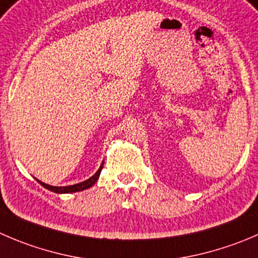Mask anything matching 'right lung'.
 Segmentation results:
<instances>
[{
  "label": "right lung",
  "instance_id": "add662e5",
  "mask_svg": "<svg viewBox=\"0 0 258 258\" xmlns=\"http://www.w3.org/2000/svg\"><path fill=\"white\" fill-rule=\"evenodd\" d=\"M102 169H103V162H102L101 167H99V169L97 170V172L93 175V176L89 177V179L86 180V181L78 182V184H74V185H69V186H52V185L45 184V182L40 181V180H37V181H39L40 184H41L44 187H46V189L51 190V191H54V192H57V194H66V192L82 191V190L88 189V187H91L92 185L96 184V181H97V180H98L99 175H101Z\"/></svg>",
  "mask_w": 258,
  "mask_h": 258
}]
</instances>
